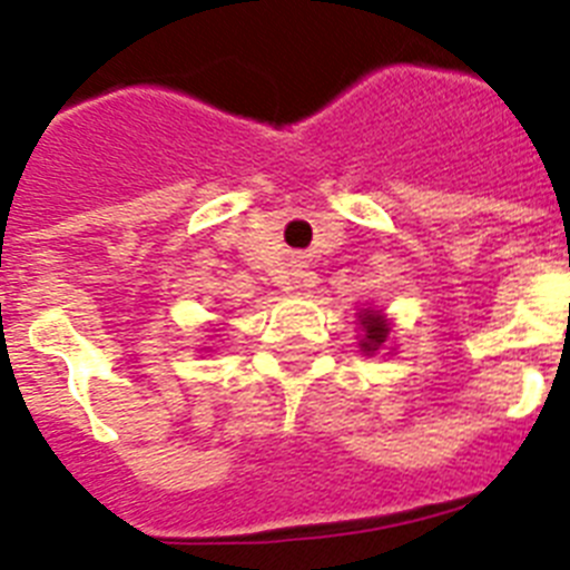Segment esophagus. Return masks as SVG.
Instances as JSON below:
<instances>
[{"mask_svg":"<svg viewBox=\"0 0 570 570\" xmlns=\"http://www.w3.org/2000/svg\"><path fill=\"white\" fill-rule=\"evenodd\" d=\"M292 275H295V278H292V284L298 286V284H301V281H298V278H301V275H298V272H292Z\"/></svg>","mask_w":570,"mask_h":570,"instance_id":"obj_1","label":"esophagus"}]
</instances>
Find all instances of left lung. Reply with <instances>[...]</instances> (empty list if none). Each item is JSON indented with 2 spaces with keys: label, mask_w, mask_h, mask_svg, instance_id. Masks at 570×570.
<instances>
[{
  "label": "left lung",
  "mask_w": 570,
  "mask_h": 570,
  "mask_svg": "<svg viewBox=\"0 0 570 570\" xmlns=\"http://www.w3.org/2000/svg\"><path fill=\"white\" fill-rule=\"evenodd\" d=\"M358 324H361V353L364 355H375L381 353L384 346L390 344V333H393V321L387 315L381 313V309H361L358 313Z\"/></svg>",
  "instance_id": "left-lung-1"
}]
</instances>
